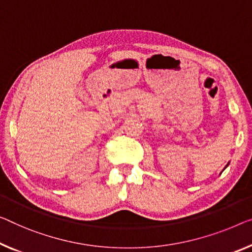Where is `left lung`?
Masks as SVG:
<instances>
[{"label": "left lung", "instance_id": "1", "mask_svg": "<svg viewBox=\"0 0 252 252\" xmlns=\"http://www.w3.org/2000/svg\"><path fill=\"white\" fill-rule=\"evenodd\" d=\"M227 165H228V164H227ZM227 165H226V166H227Z\"/></svg>", "mask_w": 252, "mask_h": 252}]
</instances>
